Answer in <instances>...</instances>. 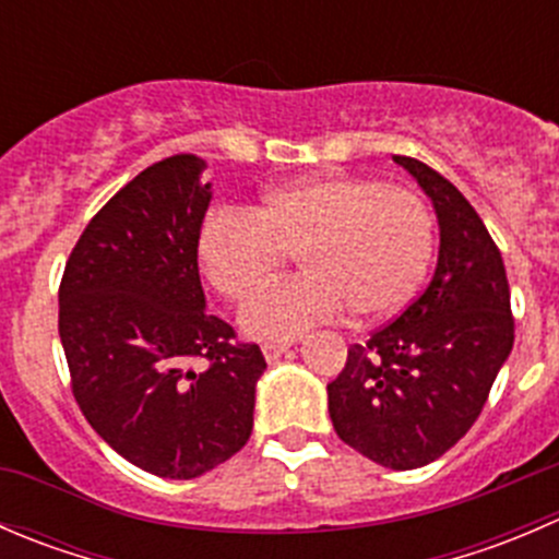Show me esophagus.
Instances as JSON below:
<instances>
[{
    "instance_id": "obj_1",
    "label": "esophagus",
    "mask_w": 559,
    "mask_h": 559,
    "mask_svg": "<svg viewBox=\"0 0 559 559\" xmlns=\"http://www.w3.org/2000/svg\"><path fill=\"white\" fill-rule=\"evenodd\" d=\"M286 348H289V343H273V341L262 343V354H264V359H267V362H273V359H278L281 354L286 352Z\"/></svg>"
}]
</instances>
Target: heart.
Wrapping results in <instances>:
<instances>
[{
	"mask_svg": "<svg viewBox=\"0 0 559 559\" xmlns=\"http://www.w3.org/2000/svg\"><path fill=\"white\" fill-rule=\"evenodd\" d=\"M436 251L430 205L405 186L362 175H316L267 191L251 213L222 207L200 229V264L213 289L246 302L297 257L300 278L248 302L240 324L257 337H295L352 311L379 324L408 306Z\"/></svg>",
	"mask_w": 559,
	"mask_h": 559,
	"instance_id": "b5f03b06",
	"label": "heart"
}]
</instances>
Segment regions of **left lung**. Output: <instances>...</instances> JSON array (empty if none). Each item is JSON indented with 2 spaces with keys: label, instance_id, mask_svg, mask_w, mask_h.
<instances>
[{
  "label": "left lung",
  "instance_id": "1",
  "mask_svg": "<svg viewBox=\"0 0 559 559\" xmlns=\"http://www.w3.org/2000/svg\"><path fill=\"white\" fill-rule=\"evenodd\" d=\"M394 162L436 205V275L389 324L348 348L326 394L343 443L411 471L447 454L478 419L514 346V316L503 257L476 207L425 162Z\"/></svg>",
  "mask_w": 559,
  "mask_h": 559
}]
</instances>
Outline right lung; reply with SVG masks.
Here are the masks:
<instances>
[{"mask_svg": "<svg viewBox=\"0 0 559 559\" xmlns=\"http://www.w3.org/2000/svg\"><path fill=\"white\" fill-rule=\"evenodd\" d=\"M205 162L175 154L134 175L88 222L59 284L72 397L123 460L194 478L246 447L257 343L205 313L197 267Z\"/></svg>", "mask_w": 559, "mask_h": 559, "instance_id": "right-lung-1", "label": "right lung"}]
</instances>
